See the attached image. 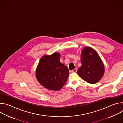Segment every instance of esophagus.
Here are the masks:
<instances>
[{
	"label": "esophagus",
	"instance_id": "34e87169",
	"mask_svg": "<svg viewBox=\"0 0 123 123\" xmlns=\"http://www.w3.org/2000/svg\"><path fill=\"white\" fill-rule=\"evenodd\" d=\"M77 71V70L76 68H74V69L73 70H72V73H76Z\"/></svg>",
	"mask_w": 123,
	"mask_h": 123
}]
</instances>
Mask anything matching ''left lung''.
<instances>
[{"label":"left lung","mask_w":123,"mask_h":123,"mask_svg":"<svg viewBox=\"0 0 123 123\" xmlns=\"http://www.w3.org/2000/svg\"><path fill=\"white\" fill-rule=\"evenodd\" d=\"M91 52L92 54L90 55ZM82 66L77 72L84 81L90 84L98 82L104 74V66L97 52L90 47H85L82 51Z\"/></svg>","instance_id":"obj_1"}]
</instances>
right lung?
<instances>
[{
    "mask_svg": "<svg viewBox=\"0 0 123 123\" xmlns=\"http://www.w3.org/2000/svg\"><path fill=\"white\" fill-rule=\"evenodd\" d=\"M60 54L55 52L50 55H44L40 59L36 71L38 81L45 88L60 90L66 84L69 70L60 61Z\"/></svg>",
    "mask_w": 123,
    "mask_h": 123,
    "instance_id": "right-lung-1",
    "label": "right lung"
}]
</instances>
